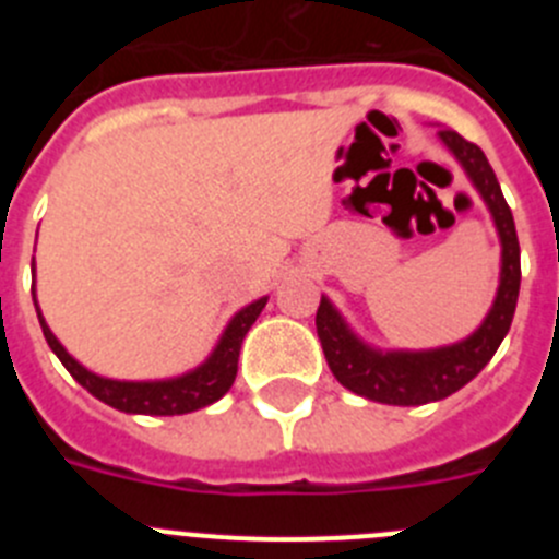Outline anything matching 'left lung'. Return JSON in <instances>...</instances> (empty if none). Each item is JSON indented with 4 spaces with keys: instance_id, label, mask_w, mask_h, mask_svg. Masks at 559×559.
Instances as JSON below:
<instances>
[{
    "instance_id": "left-lung-1",
    "label": "left lung",
    "mask_w": 559,
    "mask_h": 559,
    "mask_svg": "<svg viewBox=\"0 0 559 559\" xmlns=\"http://www.w3.org/2000/svg\"><path fill=\"white\" fill-rule=\"evenodd\" d=\"M439 140L456 156L467 179L478 190L501 237V276H498L496 302L484 316L481 328L467 338L437 349H374L367 341L349 330L344 316L333 308L328 296H322L316 310V333L322 341L324 358L330 372L341 386L360 397L386 403V406H423L467 386L481 372L503 335L510 333L515 316L518 290H521V246H518L512 210L503 201L501 185L484 151L451 128L439 131Z\"/></svg>"
}]
</instances>
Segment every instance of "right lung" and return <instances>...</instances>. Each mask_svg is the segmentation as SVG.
Listing matches in <instances>:
<instances>
[{"mask_svg":"<svg viewBox=\"0 0 559 559\" xmlns=\"http://www.w3.org/2000/svg\"><path fill=\"white\" fill-rule=\"evenodd\" d=\"M33 263H36V260H33ZM33 274H36V265H33ZM33 302H36V288H33ZM265 302H269V296L246 305L243 310H237V313L231 316V322L226 324L224 335H221V341L215 344L210 358H206L201 367L192 369V372L167 380H111L88 372L83 364H78V360L63 349V344L56 338V333L47 328L41 310H38V302L36 310L49 349L58 355V360L67 367V372L72 374L88 394H95L97 400H103L106 406L117 408V412L173 417V414L199 412V408L210 406V403H215V400H221L229 392L237 374L240 344H243L251 324L257 322V316L263 313Z\"/></svg>","mask_w":559,"mask_h":559,"instance_id":"right-lung-1","label":"right lung"}]
</instances>
